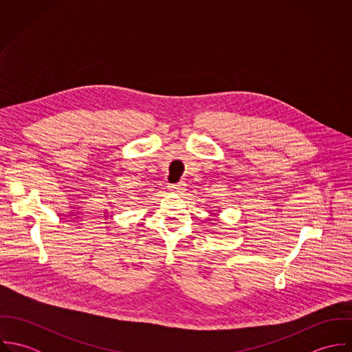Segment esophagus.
Returning a JSON list of instances; mask_svg holds the SVG:
<instances>
[{"mask_svg": "<svg viewBox=\"0 0 352 352\" xmlns=\"http://www.w3.org/2000/svg\"><path fill=\"white\" fill-rule=\"evenodd\" d=\"M184 190H186V183H183V182H180V183H177V184H173V186H169V191H172V192L180 194V192H183Z\"/></svg>", "mask_w": 352, "mask_h": 352, "instance_id": "1", "label": "esophagus"}]
</instances>
